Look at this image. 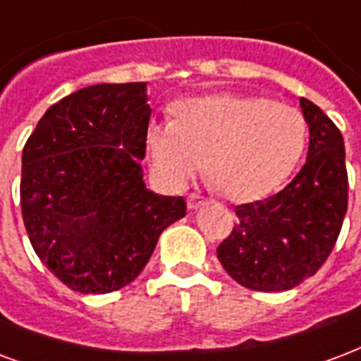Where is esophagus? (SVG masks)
Segmentation results:
<instances>
[{
  "instance_id": "34e87169",
  "label": "esophagus",
  "mask_w": 361,
  "mask_h": 361,
  "mask_svg": "<svg viewBox=\"0 0 361 361\" xmlns=\"http://www.w3.org/2000/svg\"><path fill=\"white\" fill-rule=\"evenodd\" d=\"M203 205H205V200H203V197L196 196V194H190V196H188V209L196 211L200 209V207H203Z\"/></svg>"
}]
</instances>
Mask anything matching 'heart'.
Returning <instances> with one entry per match:
<instances>
[{
    "label": "heart",
    "mask_w": 361,
    "mask_h": 361,
    "mask_svg": "<svg viewBox=\"0 0 361 361\" xmlns=\"http://www.w3.org/2000/svg\"><path fill=\"white\" fill-rule=\"evenodd\" d=\"M306 121L297 108L232 91L178 100L171 121L146 135L154 169L184 186L203 164L216 192L253 202L280 186L302 156Z\"/></svg>",
    "instance_id": "heart-1"
}]
</instances>
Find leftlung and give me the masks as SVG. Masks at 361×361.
Masks as SVG:
<instances>
[{
    "label": "left lung",
    "instance_id": "8db88e82",
    "mask_svg": "<svg viewBox=\"0 0 361 361\" xmlns=\"http://www.w3.org/2000/svg\"><path fill=\"white\" fill-rule=\"evenodd\" d=\"M299 102L310 135L306 164L281 192L238 205L240 222L216 249L230 278L253 291H287L318 272L348 207L343 135L322 108Z\"/></svg>",
    "mask_w": 361,
    "mask_h": 361
}]
</instances>
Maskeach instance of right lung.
<instances>
[{
  "label": "right lung",
  "mask_w": 361,
  "mask_h": 361,
  "mask_svg": "<svg viewBox=\"0 0 361 361\" xmlns=\"http://www.w3.org/2000/svg\"><path fill=\"white\" fill-rule=\"evenodd\" d=\"M146 83H99L43 114L23 150L20 207L39 261L85 295L118 291L186 215L183 197L146 188Z\"/></svg>",
  "instance_id": "obj_1"
}]
</instances>
